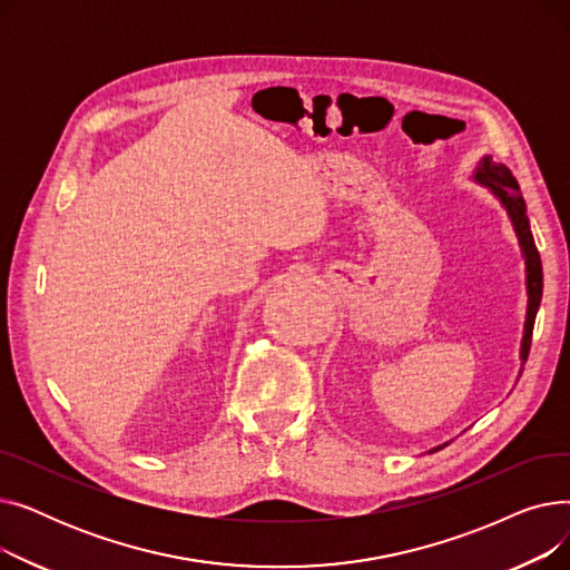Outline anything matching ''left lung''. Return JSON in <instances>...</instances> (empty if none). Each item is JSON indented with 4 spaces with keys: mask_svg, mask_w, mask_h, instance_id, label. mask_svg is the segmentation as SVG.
Listing matches in <instances>:
<instances>
[{
    "mask_svg": "<svg viewBox=\"0 0 570 570\" xmlns=\"http://www.w3.org/2000/svg\"><path fill=\"white\" fill-rule=\"evenodd\" d=\"M471 179L481 187H485L499 200V205L505 209V215H508V219H511V226L515 230L520 252H522L524 286H527V316H524V331H522V342H520V374H522V367H524L527 355H529V346H531L533 321H535L538 307H541V295H543L541 256H538L533 235H531V226H529V217H527V205H524V198L520 194L518 179L513 177V173L508 170L503 164L492 161L490 155H485L481 161L475 164ZM445 445L448 443H441L428 453H436Z\"/></svg>",
    "mask_w": 570,
    "mask_h": 570,
    "instance_id": "left-lung-1",
    "label": "left lung"
}]
</instances>
